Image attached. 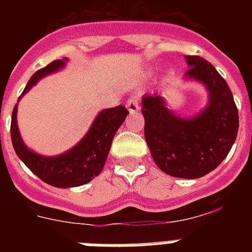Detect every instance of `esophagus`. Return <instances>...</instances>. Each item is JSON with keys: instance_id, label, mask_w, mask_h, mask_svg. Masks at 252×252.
<instances>
[{"instance_id": "34e87169", "label": "esophagus", "mask_w": 252, "mask_h": 252, "mask_svg": "<svg viewBox=\"0 0 252 252\" xmlns=\"http://www.w3.org/2000/svg\"><path fill=\"white\" fill-rule=\"evenodd\" d=\"M126 107H127L128 112H130L131 115H133V113H136L140 108L139 101H137L136 98H130V101L126 103Z\"/></svg>"}]
</instances>
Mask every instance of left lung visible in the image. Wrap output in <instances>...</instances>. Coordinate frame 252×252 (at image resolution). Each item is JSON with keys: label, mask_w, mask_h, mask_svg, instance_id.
Masks as SVG:
<instances>
[{"label": "left lung", "mask_w": 252, "mask_h": 252, "mask_svg": "<svg viewBox=\"0 0 252 252\" xmlns=\"http://www.w3.org/2000/svg\"><path fill=\"white\" fill-rule=\"evenodd\" d=\"M186 82L206 88L208 101L197 115L183 117L170 110L161 94H145L141 112L145 140L154 161L165 174L197 179L215 170L228 155L239 131V112L228 84L212 64L186 55Z\"/></svg>", "instance_id": "obj_1"}]
</instances>
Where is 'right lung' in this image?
I'll return each mask as SVG.
<instances>
[{
	"label": "right lung",
	"instance_id": "obj_1",
	"mask_svg": "<svg viewBox=\"0 0 252 252\" xmlns=\"http://www.w3.org/2000/svg\"><path fill=\"white\" fill-rule=\"evenodd\" d=\"M66 62L68 58L54 60L45 68L34 73L19 101L22 95L36 86L40 79L65 68ZM17 104L19 103L13 107L11 119V140L13 149L17 157L36 177L57 188L83 186L99 175L106 164L113 137L128 115L125 106L102 110L93 120L90 130L73 148L55 157H45L29 149L22 140L17 126Z\"/></svg>",
	"mask_w": 252,
	"mask_h": 252
}]
</instances>
